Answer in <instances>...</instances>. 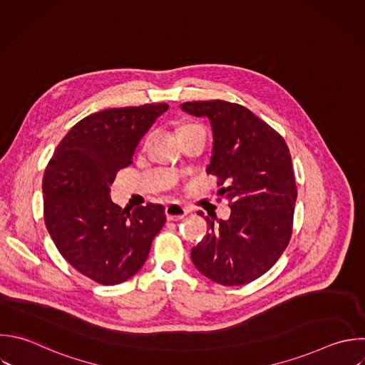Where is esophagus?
Instances as JSON below:
<instances>
[{"label": "esophagus", "instance_id": "esophagus-1", "mask_svg": "<svg viewBox=\"0 0 365 365\" xmlns=\"http://www.w3.org/2000/svg\"><path fill=\"white\" fill-rule=\"evenodd\" d=\"M187 208L180 202H171L165 207V215L168 221H178L187 215Z\"/></svg>", "mask_w": 365, "mask_h": 365}]
</instances>
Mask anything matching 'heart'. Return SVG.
Here are the masks:
<instances>
[{
    "label": "heart",
    "mask_w": 365,
    "mask_h": 365,
    "mask_svg": "<svg viewBox=\"0 0 365 365\" xmlns=\"http://www.w3.org/2000/svg\"><path fill=\"white\" fill-rule=\"evenodd\" d=\"M198 130H205V128H204L202 125H200V124H185V125H182V127L180 128L178 134L181 135V134H187V133L198 131Z\"/></svg>",
    "instance_id": "1"
}]
</instances>
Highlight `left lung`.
Here are the masks:
<instances>
[{
  "mask_svg": "<svg viewBox=\"0 0 365 365\" xmlns=\"http://www.w3.org/2000/svg\"><path fill=\"white\" fill-rule=\"evenodd\" d=\"M181 108L210 118L214 145L207 173L218 178V194L231 207L228 220L204 217L208 232L191 250V259L217 284H248L277 262L292 234L297 187L289 150L274 128L240 104L211 100Z\"/></svg>",
  "mask_w": 365,
  "mask_h": 365,
  "instance_id": "obj_1",
  "label": "left lung"
}]
</instances>
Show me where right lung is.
I'll list each match as a JSON object with an SVG mask.
<instances>
[{"instance_id":"obj_1","label":"right lung","mask_w":365,"mask_h":365,"mask_svg":"<svg viewBox=\"0 0 365 365\" xmlns=\"http://www.w3.org/2000/svg\"><path fill=\"white\" fill-rule=\"evenodd\" d=\"M167 104L108 108L78 121L50 160L44 178V221L60 254L103 285L131 278L165 224L164 207L121 208L110 197L120 170Z\"/></svg>"}]
</instances>
